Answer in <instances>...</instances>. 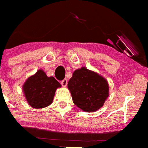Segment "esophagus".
<instances>
[{"mask_svg":"<svg viewBox=\"0 0 148 148\" xmlns=\"http://www.w3.org/2000/svg\"><path fill=\"white\" fill-rule=\"evenodd\" d=\"M61 84H62V86L63 87H66L67 85V79H64L63 81H62V82H61Z\"/></svg>","mask_w":148,"mask_h":148,"instance_id":"34e87169","label":"esophagus"}]
</instances>
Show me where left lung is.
<instances>
[{
	"mask_svg": "<svg viewBox=\"0 0 148 148\" xmlns=\"http://www.w3.org/2000/svg\"><path fill=\"white\" fill-rule=\"evenodd\" d=\"M74 104L86 112L97 111L109 97V84L104 77L86 67L75 70L68 82Z\"/></svg>",
	"mask_w": 148,
	"mask_h": 148,
	"instance_id": "left-lung-1",
	"label": "left lung"
}]
</instances>
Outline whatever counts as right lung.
<instances>
[{"label": "right lung", "instance_id": "1", "mask_svg": "<svg viewBox=\"0 0 148 148\" xmlns=\"http://www.w3.org/2000/svg\"><path fill=\"white\" fill-rule=\"evenodd\" d=\"M61 86L54 77H48L40 69L26 80L22 89L28 104L33 108L41 109L51 104L56 90Z\"/></svg>", "mask_w": 148, "mask_h": 148}]
</instances>
